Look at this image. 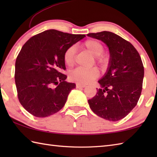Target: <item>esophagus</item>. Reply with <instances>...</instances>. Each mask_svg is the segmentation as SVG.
<instances>
[{
  "label": "esophagus",
  "instance_id": "34e87169",
  "mask_svg": "<svg viewBox=\"0 0 157 157\" xmlns=\"http://www.w3.org/2000/svg\"><path fill=\"white\" fill-rule=\"evenodd\" d=\"M86 86L85 85H82L81 84H79V83H77L76 84V88H85Z\"/></svg>",
  "mask_w": 157,
  "mask_h": 157
}]
</instances>
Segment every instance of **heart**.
<instances>
[{"instance_id":"heart-1","label":"heart","mask_w":157,"mask_h":157,"mask_svg":"<svg viewBox=\"0 0 157 157\" xmlns=\"http://www.w3.org/2000/svg\"><path fill=\"white\" fill-rule=\"evenodd\" d=\"M81 47L88 50L92 55L95 56V61L100 66L103 67L106 64V57L102 53L105 51V47L102 43L97 40L89 39L86 40L81 45ZM75 47L70 46L63 55V61L67 66L71 67L75 63ZM99 75V71L97 68L84 69L78 67L70 73V78L73 80L81 84H86L92 82L93 79L97 78Z\"/></svg>"}]
</instances>
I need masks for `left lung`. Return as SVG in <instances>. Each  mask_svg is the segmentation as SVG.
Masks as SVG:
<instances>
[{"label": "left lung", "mask_w": 157, "mask_h": 157, "mask_svg": "<svg viewBox=\"0 0 157 157\" xmlns=\"http://www.w3.org/2000/svg\"><path fill=\"white\" fill-rule=\"evenodd\" d=\"M88 36L107 45L110 61L107 71L98 83L96 94L88 100L95 114L117 121L131 112L140 97L144 69L140 56L129 42L114 33H89Z\"/></svg>", "instance_id": "obj_1"}]
</instances>
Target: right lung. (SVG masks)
Instances as JSON below:
<instances>
[{
	"instance_id": "add662e5",
	"label": "right lung",
	"mask_w": 157,
	"mask_h": 157,
	"mask_svg": "<svg viewBox=\"0 0 157 157\" xmlns=\"http://www.w3.org/2000/svg\"><path fill=\"white\" fill-rule=\"evenodd\" d=\"M85 36L48 29L23 46L16 59L15 80L19 102L30 114L46 117L64 106L75 84L65 81L63 55Z\"/></svg>"
}]
</instances>
